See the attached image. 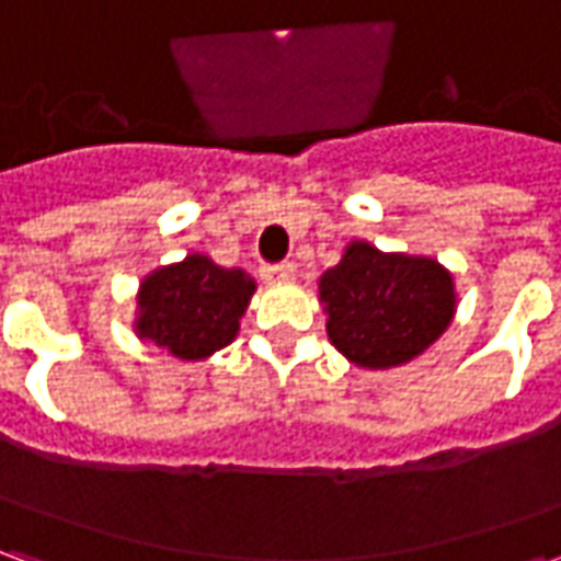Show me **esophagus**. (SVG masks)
Returning a JSON list of instances; mask_svg holds the SVG:
<instances>
[{
    "label": "esophagus",
    "instance_id": "esophagus-1",
    "mask_svg": "<svg viewBox=\"0 0 561 561\" xmlns=\"http://www.w3.org/2000/svg\"><path fill=\"white\" fill-rule=\"evenodd\" d=\"M264 276H267L270 282H288L297 276V264L294 261H282V264H270L267 270H264Z\"/></svg>",
    "mask_w": 561,
    "mask_h": 561
}]
</instances>
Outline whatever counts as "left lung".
<instances>
[{
	"label": "left lung",
	"instance_id": "left-lung-1",
	"mask_svg": "<svg viewBox=\"0 0 561 561\" xmlns=\"http://www.w3.org/2000/svg\"><path fill=\"white\" fill-rule=\"evenodd\" d=\"M330 342L352 364L388 369L430 348L454 318V282L430 257L352 243L321 276Z\"/></svg>",
	"mask_w": 561,
	"mask_h": 561
}]
</instances>
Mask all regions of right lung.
Here are the masks:
<instances>
[{"label":"right lung","mask_w":561,"mask_h":561,"mask_svg":"<svg viewBox=\"0 0 561 561\" xmlns=\"http://www.w3.org/2000/svg\"><path fill=\"white\" fill-rule=\"evenodd\" d=\"M255 282L243 270L188 255L183 264L156 270L140 285V336L183 360H201L237 336Z\"/></svg>","instance_id":"obj_1"}]
</instances>
